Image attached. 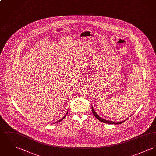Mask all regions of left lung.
Returning <instances> with one entry per match:
<instances>
[{
	"instance_id": "obj_1",
	"label": "left lung",
	"mask_w": 156,
	"mask_h": 156,
	"mask_svg": "<svg viewBox=\"0 0 156 156\" xmlns=\"http://www.w3.org/2000/svg\"><path fill=\"white\" fill-rule=\"evenodd\" d=\"M92 113L94 114V115L95 116V117L97 118V119H98L99 121L103 122V123H108V124H113V125H119V124H121L122 123H123L125 120H123L122 122H113V121H109V120H106V119H102V118H101L100 116H99V115H98L97 113L95 112L94 108H93V106H92ZM128 119V118H127Z\"/></svg>"
}]
</instances>
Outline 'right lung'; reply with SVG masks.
Returning a JSON list of instances; mask_svg holds the SVG:
<instances>
[{"instance_id":"add662e5","label":"right lung","mask_w":156,"mask_h":156,"mask_svg":"<svg viewBox=\"0 0 156 156\" xmlns=\"http://www.w3.org/2000/svg\"><path fill=\"white\" fill-rule=\"evenodd\" d=\"M67 114H68V112H67V113H66V115H65V116H64V117H63V118H62V119H60V120H58V121H57V122H55V123H58V122H61V120H63V119H64V118H65V117H66V116H67Z\"/></svg>"}]
</instances>
